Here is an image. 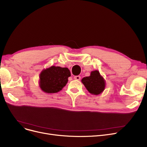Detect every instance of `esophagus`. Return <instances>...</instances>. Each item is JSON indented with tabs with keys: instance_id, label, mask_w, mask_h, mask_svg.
I'll list each match as a JSON object with an SVG mask.
<instances>
[{
	"instance_id": "esophagus-1",
	"label": "esophagus",
	"mask_w": 147,
	"mask_h": 147,
	"mask_svg": "<svg viewBox=\"0 0 147 147\" xmlns=\"http://www.w3.org/2000/svg\"><path fill=\"white\" fill-rule=\"evenodd\" d=\"M74 79L75 80H80V79H81V77H80V76H74Z\"/></svg>"
}]
</instances>
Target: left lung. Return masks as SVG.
Listing matches in <instances>:
<instances>
[{"mask_svg":"<svg viewBox=\"0 0 147 147\" xmlns=\"http://www.w3.org/2000/svg\"><path fill=\"white\" fill-rule=\"evenodd\" d=\"M82 82L92 94L98 95L101 94L105 88V81L97 70L92 71L90 76L83 78Z\"/></svg>","mask_w":147,"mask_h":147,"instance_id":"1","label":"left lung"}]
</instances>
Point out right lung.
Here are the masks:
<instances>
[{"label": "right lung", "mask_w": 147, "mask_h": 147, "mask_svg": "<svg viewBox=\"0 0 147 147\" xmlns=\"http://www.w3.org/2000/svg\"><path fill=\"white\" fill-rule=\"evenodd\" d=\"M69 76L71 73L67 68L52 66L42 71L40 87L46 93H57L66 85Z\"/></svg>", "instance_id": "right-lung-1"}]
</instances>
